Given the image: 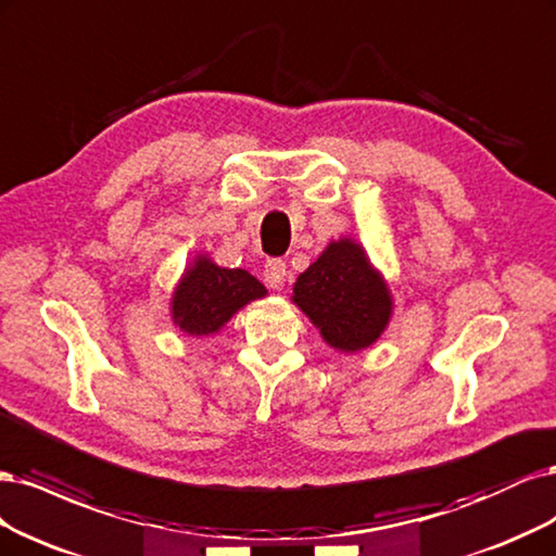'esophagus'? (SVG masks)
I'll use <instances>...</instances> for the list:
<instances>
[{
    "instance_id": "obj_1",
    "label": "esophagus",
    "mask_w": 556,
    "mask_h": 556,
    "mask_svg": "<svg viewBox=\"0 0 556 556\" xmlns=\"http://www.w3.org/2000/svg\"><path fill=\"white\" fill-rule=\"evenodd\" d=\"M263 277H265L267 286H273V289H281V286L286 283V277H289V267H286V263L279 258H270L265 263Z\"/></svg>"
}]
</instances>
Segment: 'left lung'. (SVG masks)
Here are the masks:
<instances>
[{"label": "left lung", "instance_id": "1", "mask_svg": "<svg viewBox=\"0 0 556 556\" xmlns=\"http://www.w3.org/2000/svg\"><path fill=\"white\" fill-rule=\"evenodd\" d=\"M293 302L326 342L344 353L371 346L392 316V295L365 249L351 238L330 242L293 283Z\"/></svg>", "mask_w": 556, "mask_h": 556}]
</instances>
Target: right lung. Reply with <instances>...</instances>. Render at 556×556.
Returning <instances> with one entry per match:
<instances>
[{"label":"right lung","instance_id":"1","mask_svg":"<svg viewBox=\"0 0 556 556\" xmlns=\"http://www.w3.org/2000/svg\"><path fill=\"white\" fill-rule=\"evenodd\" d=\"M265 286L247 270H228L205 254L193 258L170 298L173 324L191 337L219 332L244 304L265 298Z\"/></svg>","mask_w":556,"mask_h":556}]
</instances>
